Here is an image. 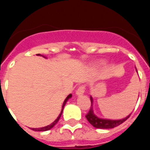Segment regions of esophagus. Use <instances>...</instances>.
<instances>
[{"label":"esophagus","instance_id":"esophagus-1","mask_svg":"<svg viewBox=\"0 0 150 150\" xmlns=\"http://www.w3.org/2000/svg\"><path fill=\"white\" fill-rule=\"evenodd\" d=\"M85 89H86V87H85L84 85H81V86H80L76 90L77 96H82V95L84 93Z\"/></svg>","mask_w":150,"mask_h":150}]
</instances>
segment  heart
<instances>
[{"instance_id":"heart-1","label":"heart","mask_w":150,"mask_h":150,"mask_svg":"<svg viewBox=\"0 0 150 150\" xmlns=\"http://www.w3.org/2000/svg\"><path fill=\"white\" fill-rule=\"evenodd\" d=\"M104 64V61H100L98 62V64Z\"/></svg>"}]
</instances>
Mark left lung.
I'll return each instance as SVG.
<instances>
[{
  "mask_svg": "<svg viewBox=\"0 0 150 150\" xmlns=\"http://www.w3.org/2000/svg\"><path fill=\"white\" fill-rule=\"evenodd\" d=\"M137 71V69H136ZM91 100V107L89 109V111L88 112L87 114L86 115V119L88 120L89 123L92 124V126L96 128L99 129H112L114 127L119 126L124 121H127L128 119L131 114L129 115L127 117L125 118L120 120H109V119H102L100 117H98L93 112V110H92V98L90 97Z\"/></svg>",
  "mask_w": 150,
  "mask_h": 150,
  "instance_id": "left-lung-1",
  "label": "left lung"
}]
</instances>
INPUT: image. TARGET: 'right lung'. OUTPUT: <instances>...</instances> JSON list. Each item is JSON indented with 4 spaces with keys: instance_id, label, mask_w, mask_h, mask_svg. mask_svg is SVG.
Here are the masks:
<instances>
[{
    "instance_id": "right-lung-1",
    "label": "right lung",
    "mask_w": 150,
    "mask_h": 150,
    "mask_svg": "<svg viewBox=\"0 0 150 150\" xmlns=\"http://www.w3.org/2000/svg\"><path fill=\"white\" fill-rule=\"evenodd\" d=\"M38 55H40V54H38ZM71 97H72V95L70 94V95H69V96L67 97V98L65 99V100H64V103H63L62 110H61V114H60L59 115H58V117H57V119H56L55 121H54V122L52 123V124H50V125H49V126H47V127H41V128H31V129H33V130H34V131H37V132H43V131H47V130H49V129H50L52 128V127H54V126L55 125V124H57V123H58V121H59L60 117H61V114H62V112H63V110H64V106H65L66 103H67V100H68V99L70 98Z\"/></svg>"
}]
</instances>
